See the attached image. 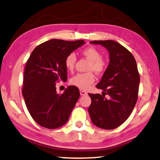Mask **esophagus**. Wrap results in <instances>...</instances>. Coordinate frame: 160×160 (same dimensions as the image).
Listing matches in <instances>:
<instances>
[{"label":"esophagus","instance_id":"1","mask_svg":"<svg viewBox=\"0 0 160 160\" xmlns=\"http://www.w3.org/2000/svg\"><path fill=\"white\" fill-rule=\"evenodd\" d=\"M80 95H87V92L86 91H84V90H80Z\"/></svg>","mask_w":160,"mask_h":160}]
</instances>
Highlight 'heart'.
<instances>
[{"label": "heart", "mask_w": 160, "mask_h": 160, "mask_svg": "<svg viewBox=\"0 0 160 160\" xmlns=\"http://www.w3.org/2000/svg\"><path fill=\"white\" fill-rule=\"evenodd\" d=\"M82 54L90 60L88 68L89 70H93L96 73H102L107 68V62L101 58V53L95 47H88L82 51ZM77 58L75 54L72 53L67 56L65 60V65L69 71H72L74 68ZM95 81V76L91 72L86 73H80L72 78L70 83L80 89L86 90Z\"/></svg>", "instance_id": "obj_1"}]
</instances>
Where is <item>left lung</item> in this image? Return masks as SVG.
<instances>
[{
  "instance_id": "obj_1",
  "label": "left lung",
  "mask_w": 160,
  "mask_h": 160,
  "mask_svg": "<svg viewBox=\"0 0 160 160\" xmlns=\"http://www.w3.org/2000/svg\"><path fill=\"white\" fill-rule=\"evenodd\" d=\"M109 53V63L98 88L102 95L88 93L91 104L88 113L92 122L104 129H113L122 125L130 115L137 103L140 77L135 58L121 44L113 40H95ZM109 95L108 98L105 95Z\"/></svg>"
}]
</instances>
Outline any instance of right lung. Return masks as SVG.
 Masks as SVG:
<instances>
[{
  "mask_svg": "<svg viewBox=\"0 0 160 160\" xmlns=\"http://www.w3.org/2000/svg\"><path fill=\"white\" fill-rule=\"evenodd\" d=\"M85 43L53 39L35 47L27 61L22 94L28 112L42 127L56 129L68 122L79 90L70 86L60 95L56 83L67 81L65 58Z\"/></svg>",
  "mask_w": 160,
  "mask_h": 160,
  "instance_id": "1",
  "label": "right lung"
}]
</instances>
